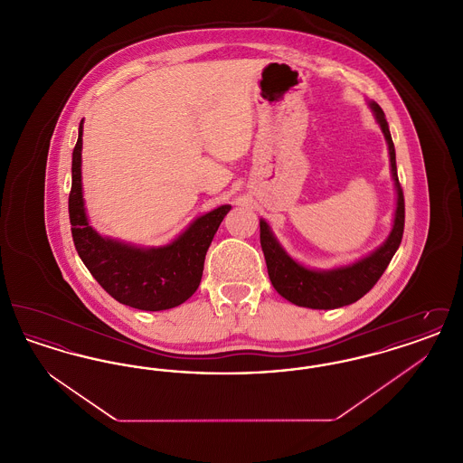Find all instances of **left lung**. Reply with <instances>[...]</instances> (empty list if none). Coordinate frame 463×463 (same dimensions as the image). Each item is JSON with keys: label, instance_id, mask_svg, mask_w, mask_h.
<instances>
[{"label": "left lung", "instance_id": "obj_1", "mask_svg": "<svg viewBox=\"0 0 463 463\" xmlns=\"http://www.w3.org/2000/svg\"><path fill=\"white\" fill-rule=\"evenodd\" d=\"M370 106L374 110L376 121L380 123L382 132L387 138L391 168L396 182L397 208L392 232L387 238V241L383 242L370 257L342 269L319 272V270L306 269L297 264L293 259H289L285 250L279 246V242L274 240L269 225L264 221H260V244H262L270 283L281 297H285L295 306L326 310V308L344 307L357 302L382 278V274L385 272L387 265L391 264L402 240L404 194L397 178L396 149H394V142L389 132V125L383 110L376 102H372Z\"/></svg>", "mask_w": 463, "mask_h": 463}]
</instances>
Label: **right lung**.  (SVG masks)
<instances>
[{"mask_svg": "<svg viewBox=\"0 0 463 463\" xmlns=\"http://www.w3.org/2000/svg\"><path fill=\"white\" fill-rule=\"evenodd\" d=\"M81 135L72 151L69 221L76 251L95 281L114 300L140 310H165L184 304L198 289L206 251L229 204L199 217L175 241L142 250L100 238L87 221L81 193Z\"/></svg>", "mask_w": 463, "mask_h": 463, "instance_id": "1", "label": "right lung"}]
</instances>
